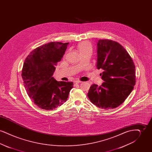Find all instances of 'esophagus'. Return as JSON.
<instances>
[{"label":"esophagus","instance_id":"1","mask_svg":"<svg viewBox=\"0 0 152 152\" xmlns=\"http://www.w3.org/2000/svg\"><path fill=\"white\" fill-rule=\"evenodd\" d=\"M81 83V81H78V80L75 81L73 82V83H74V84H75V85H76V84H80V83Z\"/></svg>","mask_w":152,"mask_h":152}]
</instances>
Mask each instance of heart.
<instances>
[{
	"label": "heart",
	"instance_id": "obj_1",
	"mask_svg": "<svg viewBox=\"0 0 152 152\" xmlns=\"http://www.w3.org/2000/svg\"><path fill=\"white\" fill-rule=\"evenodd\" d=\"M77 48L80 55L85 53H91L92 51V44L88 41H84L77 45Z\"/></svg>",
	"mask_w": 152,
	"mask_h": 152
}]
</instances>
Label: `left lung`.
<instances>
[{
	"mask_svg": "<svg viewBox=\"0 0 152 152\" xmlns=\"http://www.w3.org/2000/svg\"><path fill=\"white\" fill-rule=\"evenodd\" d=\"M97 69L104 82L98 87L92 85L88 93L90 101L99 108H116L129 95L136 83L135 65L120 44L109 39L97 43Z\"/></svg>",
	"mask_w": 152,
	"mask_h": 152,
	"instance_id": "left-lung-1",
	"label": "left lung"
}]
</instances>
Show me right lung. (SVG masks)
<instances>
[{"instance_id":"add662e5","label":"right lung","mask_w":152,"mask_h":152,"mask_svg":"<svg viewBox=\"0 0 152 152\" xmlns=\"http://www.w3.org/2000/svg\"><path fill=\"white\" fill-rule=\"evenodd\" d=\"M68 43L50 42L30 52L25 59L22 77L26 91L39 108L53 110L66 101L73 82L58 81L52 77L55 66L64 55Z\"/></svg>"}]
</instances>
